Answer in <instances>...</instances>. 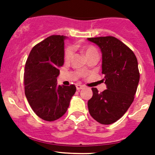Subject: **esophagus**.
Instances as JSON below:
<instances>
[{
	"mask_svg": "<svg viewBox=\"0 0 155 155\" xmlns=\"http://www.w3.org/2000/svg\"><path fill=\"white\" fill-rule=\"evenodd\" d=\"M76 87H77V90H81V89H82V88H83V87H84V86L83 85H81V84H76Z\"/></svg>",
	"mask_w": 155,
	"mask_h": 155,
	"instance_id": "esophagus-1",
	"label": "esophagus"
}]
</instances>
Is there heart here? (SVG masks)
<instances>
[{"instance_id": "heart-1", "label": "heart", "mask_w": 155, "mask_h": 155, "mask_svg": "<svg viewBox=\"0 0 155 155\" xmlns=\"http://www.w3.org/2000/svg\"><path fill=\"white\" fill-rule=\"evenodd\" d=\"M84 52L85 53L86 57H88L89 55L92 54L94 53H96L97 50L93 46H87L84 49ZM73 53H74V50L73 47L72 46H68V47L65 48V50H64V60L66 61H69L71 59L72 56H73Z\"/></svg>"}]
</instances>
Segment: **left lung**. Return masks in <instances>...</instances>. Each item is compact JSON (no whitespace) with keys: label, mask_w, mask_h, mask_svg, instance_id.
<instances>
[{"label":"left lung","mask_w":155,"mask_h":155,"mask_svg":"<svg viewBox=\"0 0 155 155\" xmlns=\"http://www.w3.org/2000/svg\"><path fill=\"white\" fill-rule=\"evenodd\" d=\"M102 53V74L107 89L93 95L87 102L89 113L101 124H113L125 114L134 102L140 80L138 63L134 52L113 36L87 38Z\"/></svg>","instance_id":"left-lung-1"}]
</instances>
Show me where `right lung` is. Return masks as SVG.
<instances>
[{
    "label": "right lung",
    "instance_id": "obj_1",
    "mask_svg": "<svg viewBox=\"0 0 155 155\" xmlns=\"http://www.w3.org/2000/svg\"><path fill=\"white\" fill-rule=\"evenodd\" d=\"M65 36L53 35L35 45L25 63V94L37 116L54 121L64 116L76 91L74 84L57 85L59 68L64 64Z\"/></svg>",
    "mask_w": 155,
    "mask_h": 155
}]
</instances>
